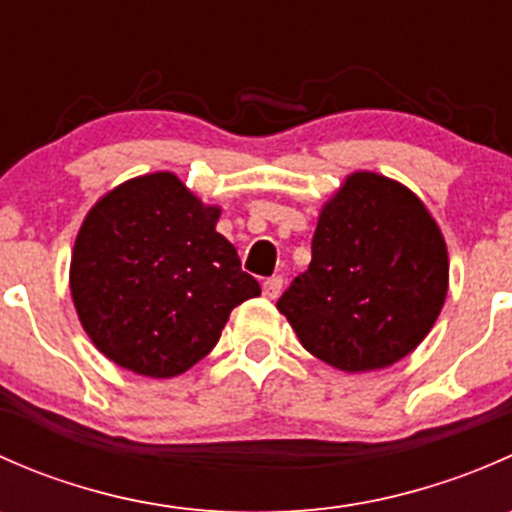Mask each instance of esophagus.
<instances>
[{"label": "esophagus", "mask_w": 512, "mask_h": 512, "mask_svg": "<svg viewBox=\"0 0 512 512\" xmlns=\"http://www.w3.org/2000/svg\"><path fill=\"white\" fill-rule=\"evenodd\" d=\"M282 285H285V280H282L280 275L270 277V280H265V285H262V294H265L267 299H277L282 292Z\"/></svg>", "instance_id": "esophagus-1"}]
</instances>
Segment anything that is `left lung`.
Instances as JSON below:
<instances>
[{
	"instance_id": "left-lung-1",
	"label": "left lung",
	"mask_w": 512,
	"mask_h": 512,
	"mask_svg": "<svg viewBox=\"0 0 512 512\" xmlns=\"http://www.w3.org/2000/svg\"><path fill=\"white\" fill-rule=\"evenodd\" d=\"M446 292V240L421 198L399 180L356 170L324 203L309 270L277 309L309 354L361 374L414 352Z\"/></svg>"
}]
</instances>
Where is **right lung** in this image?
I'll use <instances>...</instances> for the list:
<instances>
[{
    "label": "right lung",
    "mask_w": 512,
    "mask_h": 512,
    "mask_svg": "<svg viewBox=\"0 0 512 512\" xmlns=\"http://www.w3.org/2000/svg\"><path fill=\"white\" fill-rule=\"evenodd\" d=\"M205 205L168 170L108 190L71 252L76 314L113 364L170 379L213 352L232 309L260 294Z\"/></svg>",
    "instance_id": "add662e5"
}]
</instances>
